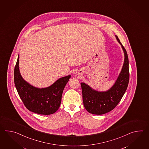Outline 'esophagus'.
Segmentation results:
<instances>
[{"instance_id": "34e87169", "label": "esophagus", "mask_w": 149, "mask_h": 149, "mask_svg": "<svg viewBox=\"0 0 149 149\" xmlns=\"http://www.w3.org/2000/svg\"><path fill=\"white\" fill-rule=\"evenodd\" d=\"M80 73H81V71H79L78 72V74H80Z\"/></svg>"}]
</instances>
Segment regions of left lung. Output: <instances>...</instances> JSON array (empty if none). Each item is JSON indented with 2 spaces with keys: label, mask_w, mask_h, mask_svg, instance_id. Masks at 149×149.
I'll return each instance as SVG.
<instances>
[{
  "label": "left lung",
  "mask_w": 149,
  "mask_h": 149,
  "mask_svg": "<svg viewBox=\"0 0 149 149\" xmlns=\"http://www.w3.org/2000/svg\"><path fill=\"white\" fill-rule=\"evenodd\" d=\"M116 37L124 51L125 59L120 73L114 85L105 92H98L81 82L83 103L86 110L94 114H105L112 110L120 101L126 91L129 79V61L126 51L117 36Z\"/></svg>",
  "instance_id": "1"
}]
</instances>
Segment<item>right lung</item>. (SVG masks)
<instances>
[{
    "instance_id": "add662e5",
    "label": "right lung",
    "mask_w": 149,
    "mask_h": 149,
    "mask_svg": "<svg viewBox=\"0 0 149 149\" xmlns=\"http://www.w3.org/2000/svg\"><path fill=\"white\" fill-rule=\"evenodd\" d=\"M19 55L14 68V83L19 97L29 111L38 114H53L60 107L62 95L70 75L62 77L52 85L38 88L23 79L19 72Z\"/></svg>"
}]
</instances>
